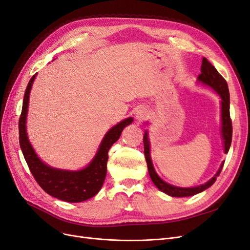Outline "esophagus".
I'll list each match as a JSON object with an SVG mask.
<instances>
[{
  "mask_svg": "<svg viewBox=\"0 0 250 250\" xmlns=\"http://www.w3.org/2000/svg\"><path fill=\"white\" fill-rule=\"evenodd\" d=\"M149 118V112L145 108H140L137 113H135V119L138 120V122H144Z\"/></svg>",
  "mask_w": 250,
  "mask_h": 250,
  "instance_id": "esophagus-1",
  "label": "esophagus"
}]
</instances>
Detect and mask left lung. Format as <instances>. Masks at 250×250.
<instances>
[{
  "label": "left lung",
  "instance_id": "obj_1",
  "mask_svg": "<svg viewBox=\"0 0 250 250\" xmlns=\"http://www.w3.org/2000/svg\"><path fill=\"white\" fill-rule=\"evenodd\" d=\"M200 71L201 73L198 76V80L206 83V84L209 85L210 87H213L221 97L222 137L224 140V151L225 153H228L231 144V138H232V124H231V119L229 115V90L228 86V82H226V80L216 70V67L211 64L206 57L202 58ZM144 153H145V157H146L149 175L151 179H152L153 184L157 187L158 190H161L162 192L172 196V197H188V196H193L204 190H207L208 188H209L215 183L217 176H219V174H220L224 165V162H223L220 166V168H219L218 172L216 173V175L204 185L195 187V188H178V187H174L167 183H165V181L161 179L160 176L156 174L153 168L152 162H151L150 144H149L147 132H145V135H144Z\"/></svg>",
  "mask_w": 250,
  "mask_h": 250
}]
</instances>
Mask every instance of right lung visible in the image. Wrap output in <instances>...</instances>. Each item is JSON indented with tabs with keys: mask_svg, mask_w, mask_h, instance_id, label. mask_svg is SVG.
<instances>
[{
	"mask_svg": "<svg viewBox=\"0 0 250 250\" xmlns=\"http://www.w3.org/2000/svg\"><path fill=\"white\" fill-rule=\"evenodd\" d=\"M34 78L35 75L31 77L27 85L19 121L20 146L29 170L42 190L53 197L66 202H81L92 198L100 191L106 176V165L110 147L119 140L124 128L132 122V119L122 121L105 134L96 156L86 168L73 172L53 169L37 157L26 133L29 94Z\"/></svg>",
	"mask_w": 250,
	"mask_h": 250,
	"instance_id": "obj_1",
	"label": "right lung"
}]
</instances>
